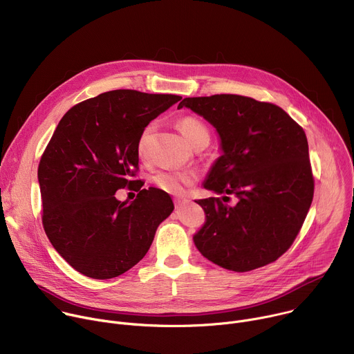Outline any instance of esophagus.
Returning a JSON list of instances; mask_svg holds the SVG:
<instances>
[{
  "label": "esophagus",
  "mask_w": 354,
  "mask_h": 354,
  "mask_svg": "<svg viewBox=\"0 0 354 354\" xmlns=\"http://www.w3.org/2000/svg\"><path fill=\"white\" fill-rule=\"evenodd\" d=\"M174 201H175V207L178 209V207H179V206L183 203L185 200H183V198H180V197H175V198H174Z\"/></svg>",
  "instance_id": "34e87169"
}]
</instances>
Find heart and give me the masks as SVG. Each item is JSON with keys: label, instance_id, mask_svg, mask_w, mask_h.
I'll use <instances>...</instances> for the list:
<instances>
[{"label": "heart", "instance_id": "obj_1", "mask_svg": "<svg viewBox=\"0 0 354 354\" xmlns=\"http://www.w3.org/2000/svg\"><path fill=\"white\" fill-rule=\"evenodd\" d=\"M179 131L182 133L183 138L189 145L194 144L196 141L201 138H210L209 129L203 122H200L196 118H183L178 123ZM156 129V124L151 123L148 124L140 134L138 141H137V154L144 158L147 154V147L149 142L151 136H153ZM194 182V174L192 172H176V171H164L158 172L154 176V183L157 185L158 189L169 193V194H176L180 196L186 192V187Z\"/></svg>", "mask_w": 354, "mask_h": 354}]
</instances>
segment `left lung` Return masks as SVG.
<instances>
[{
    "instance_id": "1",
    "label": "left lung",
    "mask_w": 354,
    "mask_h": 354,
    "mask_svg": "<svg viewBox=\"0 0 354 354\" xmlns=\"http://www.w3.org/2000/svg\"><path fill=\"white\" fill-rule=\"evenodd\" d=\"M205 118L223 154L203 186L223 197L197 205L206 223L194 235L213 263L249 272L279 259L291 246L314 197L307 136L281 108L241 95L185 97L179 108ZM237 197L228 207L227 196Z\"/></svg>"
}]
</instances>
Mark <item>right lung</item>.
Returning a JSON list of instances; mask_svg holds the SVG:
<instances>
[{"mask_svg":"<svg viewBox=\"0 0 354 354\" xmlns=\"http://www.w3.org/2000/svg\"><path fill=\"white\" fill-rule=\"evenodd\" d=\"M182 96L133 89L104 92L73 106L40 158L37 179L43 228L60 257L91 279H113L148 252L172 213L168 193L142 189L137 141L141 131ZM138 191L129 204L114 193Z\"/></svg>","mask_w":354,"mask_h":354,"instance_id":"1","label":"right lung"}]
</instances>
